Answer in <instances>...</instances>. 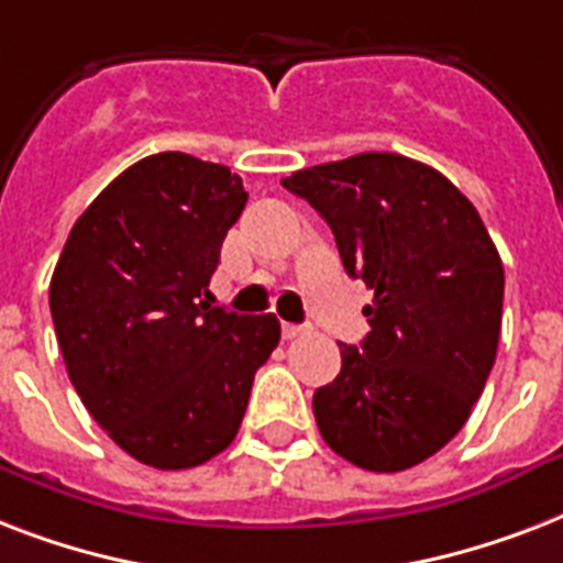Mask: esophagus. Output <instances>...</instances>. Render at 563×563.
<instances>
[{"mask_svg":"<svg viewBox=\"0 0 563 563\" xmlns=\"http://www.w3.org/2000/svg\"><path fill=\"white\" fill-rule=\"evenodd\" d=\"M307 333L303 324H283V339H298V335Z\"/></svg>","mask_w":563,"mask_h":563,"instance_id":"34e87169","label":"esophagus"}]
</instances>
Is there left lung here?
Returning <instances> with one entry per match:
<instances>
[{
	"instance_id": "left-lung-1",
	"label": "left lung",
	"mask_w": 563,
	"mask_h": 563,
	"mask_svg": "<svg viewBox=\"0 0 563 563\" xmlns=\"http://www.w3.org/2000/svg\"><path fill=\"white\" fill-rule=\"evenodd\" d=\"M283 187L318 210L344 272L374 289L371 333L339 344L342 371L312 397L321 438L374 473L427 462L471 418L497 360V245L441 172L402 154H353Z\"/></svg>"
}]
</instances>
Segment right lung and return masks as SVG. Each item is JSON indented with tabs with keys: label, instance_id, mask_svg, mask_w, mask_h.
<instances>
[{
	"label": "right lung",
	"instance_id": "right-lung-1",
	"mask_svg": "<svg viewBox=\"0 0 563 563\" xmlns=\"http://www.w3.org/2000/svg\"><path fill=\"white\" fill-rule=\"evenodd\" d=\"M242 178L192 154L125 169L69 230L48 286L66 374L96 423L136 462L187 471L236 438L280 321L210 307Z\"/></svg>",
	"mask_w": 563,
	"mask_h": 563
}]
</instances>
